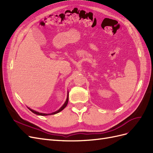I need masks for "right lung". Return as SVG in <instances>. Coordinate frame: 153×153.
<instances>
[{"label": "right lung", "instance_id": "right-lung-1", "mask_svg": "<svg viewBox=\"0 0 153 153\" xmlns=\"http://www.w3.org/2000/svg\"><path fill=\"white\" fill-rule=\"evenodd\" d=\"M68 97H67V99H66V101H65V103H64V104L61 106V108H60L57 111H56V112H53V113H52V114H43V113H39V112H36V111H35V110H32L31 108H28L32 112H33L34 114H37V115H53V114H57V113H59V112H61V111H62L64 108L66 107V106H67V105H68Z\"/></svg>", "mask_w": 153, "mask_h": 153}]
</instances>
